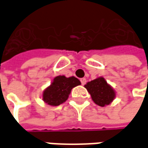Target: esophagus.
I'll return each mask as SVG.
<instances>
[{"label":"esophagus","instance_id":"1","mask_svg":"<svg viewBox=\"0 0 148 148\" xmlns=\"http://www.w3.org/2000/svg\"><path fill=\"white\" fill-rule=\"evenodd\" d=\"M81 82H82V85H85V84L86 83V78H82L81 79Z\"/></svg>","mask_w":148,"mask_h":148}]
</instances>
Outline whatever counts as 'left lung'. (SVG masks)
I'll list each match as a JSON object with an SVG mask.
<instances>
[{
	"instance_id": "1",
	"label": "left lung",
	"mask_w": 148,
	"mask_h": 148,
	"mask_svg": "<svg viewBox=\"0 0 148 148\" xmlns=\"http://www.w3.org/2000/svg\"><path fill=\"white\" fill-rule=\"evenodd\" d=\"M85 88L90 93L94 103L101 107L110 105L116 97L115 90L103 77L87 82Z\"/></svg>"
}]
</instances>
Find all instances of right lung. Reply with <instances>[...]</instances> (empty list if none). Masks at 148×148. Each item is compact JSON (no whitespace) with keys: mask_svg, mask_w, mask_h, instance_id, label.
Wrapping results in <instances>:
<instances>
[{"mask_svg":"<svg viewBox=\"0 0 148 148\" xmlns=\"http://www.w3.org/2000/svg\"><path fill=\"white\" fill-rule=\"evenodd\" d=\"M79 85L81 82L74 76L69 77L64 75L56 76L51 85L43 90L42 101L48 106H59L68 99L71 90Z\"/></svg>","mask_w":148,"mask_h":148,"instance_id":"right-lung-1","label":"right lung"}]
</instances>
